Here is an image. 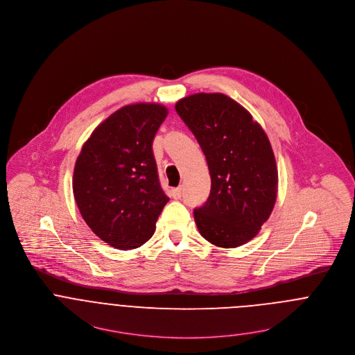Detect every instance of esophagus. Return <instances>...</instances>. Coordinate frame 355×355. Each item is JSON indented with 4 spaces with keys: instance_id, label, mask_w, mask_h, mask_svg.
Instances as JSON below:
<instances>
[{
    "instance_id": "1",
    "label": "esophagus",
    "mask_w": 355,
    "mask_h": 355,
    "mask_svg": "<svg viewBox=\"0 0 355 355\" xmlns=\"http://www.w3.org/2000/svg\"><path fill=\"white\" fill-rule=\"evenodd\" d=\"M182 193H183V189L182 187H178V189H173L171 191V195L173 199H180L182 198Z\"/></svg>"
}]
</instances>
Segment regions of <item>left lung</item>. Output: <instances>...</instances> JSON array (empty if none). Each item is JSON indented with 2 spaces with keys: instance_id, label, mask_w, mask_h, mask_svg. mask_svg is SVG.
Instances as JSON below:
<instances>
[{
  "instance_id": "obj_1",
  "label": "left lung",
  "mask_w": 355,
  "mask_h": 355,
  "mask_svg": "<svg viewBox=\"0 0 355 355\" xmlns=\"http://www.w3.org/2000/svg\"><path fill=\"white\" fill-rule=\"evenodd\" d=\"M175 110L202 148L211 179L206 203L193 210L199 233L221 248L248 243L277 199L278 171L264 130L224 94L183 97Z\"/></svg>"
}]
</instances>
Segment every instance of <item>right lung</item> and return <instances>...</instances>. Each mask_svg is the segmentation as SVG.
Returning a JSON list of instances; mask_svg holds the SVG:
<instances>
[{"label": "right lung", "instance_id": "add662e5", "mask_svg": "<svg viewBox=\"0 0 355 355\" xmlns=\"http://www.w3.org/2000/svg\"><path fill=\"white\" fill-rule=\"evenodd\" d=\"M166 115L157 103L125 105L94 130L76 160L78 210L97 237L116 250L145 244L169 200L152 150Z\"/></svg>", "mask_w": 355, "mask_h": 355}]
</instances>
